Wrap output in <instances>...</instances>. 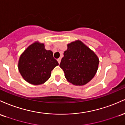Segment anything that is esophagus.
Segmentation results:
<instances>
[{
    "label": "esophagus",
    "instance_id": "1",
    "mask_svg": "<svg viewBox=\"0 0 125 125\" xmlns=\"http://www.w3.org/2000/svg\"><path fill=\"white\" fill-rule=\"evenodd\" d=\"M61 58H59L57 59V61H58L59 64H60V62H61Z\"/></svg>",
    "mask_w": 125,
    "mask_h": 125
}]
</instances>
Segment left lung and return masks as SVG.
<instances>
[{
  "instance_id": "8db88e82",
  "label": "left lung",
  "mask_w": 125,
  "mask_h": 125,
  "mask_svg": "<svg viewBox=\"0 0 125 125\" xmlns=\"http://www.w3.org/2000/svg\"><path fill=\"white\" fill-rule=\"evenodd\" d=\"M99 60L94 52L79 40L67 45L60 67L68 82L83 85L94 77Z\"/></svg>"
}]
</instances>
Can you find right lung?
Listing matches in <instances>:
<instances>
[{
    "instance_id": "right-lung-1",
    "label": "right lung",
    "mask_w": 125,
    "mask_h": 125,
    "mask_svg": "<svg viewBox=\"0 0 125 125\" xmlns=\"http://www.w3.org/2000/svg\"><path fill=\"white\" fill-rule=\"evenodd\" d=\"M58 62L52 52L45 49L44 44L35 42L21 54L18 69L25 81L33 85L44 83L51 77V71Z\"/></svg>"
}]
</instances>
